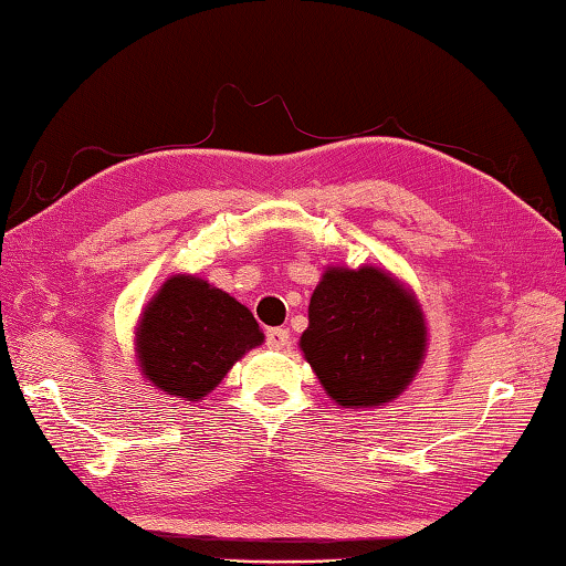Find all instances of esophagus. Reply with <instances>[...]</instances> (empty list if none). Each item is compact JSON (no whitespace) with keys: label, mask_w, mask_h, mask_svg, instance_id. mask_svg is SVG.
I'll use <instances>...</instances> for the list:
<instances>
[{"label":"esophagus","mask_w":566,"mask_h":566,"mask_svg":"<svg viewBox=\"0 0 566 566\" xmlns=\"http://www.w3.org/2000/svg\"><path fill=\"white\" fill-rule=\"evenodd\" d=\"M289 340H291V333L285 328H271L265 333V343L271 350H283L285 345H289Z\"/></svg>","instance_id":"34e87169"}]
</instances>
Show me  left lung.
I'll list each match as a JSON object with an SVG mask.
<instances>
[{"mask_svg":"<svg viewBox=\"0 0 566 566\" xmlns=\"http://www.w3.org/2000/svg\"><path fill=\"white\" fill-rule=\"evenodd\" d=\"M298 345L335 405L380 408L420 373L428 323L410 285L385 268L328 265Z\"/></svg>","mask_w":566,"mask_h":566,"instance_id":"obj_1","label":"left lung"}]
</instances>
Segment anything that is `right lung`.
Returning a JSON list of instances; mask_svg holds the SVG:
<instances>
[{"label": "right lung", "mask_w": 566, "mask_h": 566, "mask_svg": "<svg viewBox=\"0 0 566 566\" xmlns=\"http://www.w3.org/2000/svg\"><path fill=\"white\" fill-rule=\"evenodd\" d=\"M265 335L253 313L203 277L178 273L154 293L136 323V363L156 390L203 400Z\"/></svg>", "instance_id": "right-lung-1"}]
</instances>
